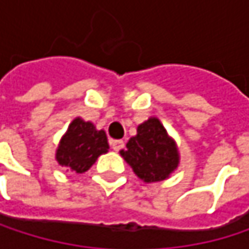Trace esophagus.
Listing matches in <instances>:
<instances>
[{"instance_id":"1","label":"esophagus","mask_w":249,"mask_h":249,"mask_svg":"<svg viewBox=\"0 0 249 249\" xmlns=\"http://www.w3.org/2000/svg\"><path fill=\"white\" fill-rule=\"evenodd\" d=\"M111 147L114 151H120L124 148V141L123 140H111Z\"/></svg>"}]
</instances>
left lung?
<instances>
[{
    "mask_svg": "<svg viewBox=\"0 0 249 249\" xmlns=\"http://www.w3.org/2000/svg\"><path fill=\"white\" fill-rule=\"evenodd\" d=\"M121 156L147 183L167 178L178 164L177 147L157 118L138 125L137 135L129 138Z\"/></svg>",
    "mask_w": 249,
    "mask_h": 249,
    "instance_id": "obj_1",
    "label": "left lung"
}]
</instances>
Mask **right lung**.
<instances>
[{
	"mask_svg": "<svg viewBox=\"0 0 249 249\" xmlns=\"http://www.w3.org/2000/svg\"><path fill=\"white\" fill-rule=\"evenodd\" d=\"M108 148L105 131H98L92 123L76 118L60 141L56 160L60 166L69 167L76 173H85Z\"/></svg>",
	"mask_w": 249,
	"mask_h": 249,
	"instance_id": "add662e5",
	"label": "right lung"
}]
</instances>
